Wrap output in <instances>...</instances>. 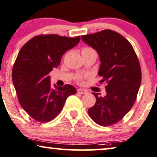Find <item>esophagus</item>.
<instances>
[{"label":"esophagus","instance_id":"34e87169","mask_svg":"<svg viewBox=\"0 0 157 157\" xmlns=\"http://www.w3.org/2000/svg\"><path fill=\"white\" fill-rule=\"evenodd\" d=\"M77 92L81 94H86L87 93H88V91H87L86 90L82 89V88H78V89H77Z\"/></svg>","mask_w":157,"mask_h":157}]
</instances>
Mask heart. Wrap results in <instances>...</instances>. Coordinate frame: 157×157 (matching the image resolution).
Masks as SVG:
<instances>
[{
    "label": "heart",
    "mask_w": 157,
    "mask_h": 157,
    "mask_svg": "<svg viewBox=\"0 0 157 157\" xmlns=\"http://www.w3.org/2000/svg\"><path fill=\"white\" fill-rule=\"evenodd\" d=\"M83 50H92V49H90V48H84Z\"/></svg>",
    "instance_id": "b5f03b06"
}]
</instances>
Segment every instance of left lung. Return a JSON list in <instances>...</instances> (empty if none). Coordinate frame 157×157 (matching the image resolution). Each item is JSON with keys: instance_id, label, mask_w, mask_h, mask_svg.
Segmentation results:
<instances>
[{"instance_id": "8db88e82", "label": "left lung", "mask_w": 157, "mask_h": 157, "mask_svg": "<svg viewBox=\"0 0 157 157\" xmlns=\"http://www.w3.org/2000/svg\"><path fill=\"white\" fill-rule=\"evenodd\" d=\"M99 56L101 82L107 83L106 94L93 93L96 101L88 109L92 120L101 126L118 123L135 104L141 83V69L131 44L111 30L81 36Z\"/></svg>"}]
</instances>
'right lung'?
<instances>
[{
    "mask_svg": "<svg viewBox=\"0 0 157 157\" xmlns=\"http://www.w3.org/2000/svg\"><path fill=\"white\" fill-rule=\"evenodd\" d=\"M80 40V36H36L19 52L12 69L13 84L21 107L36 121H50L61 111L67 98L76 94V88L71 85L59 87L54 84L52 88L48 74Z\"/></svg>",
    "mask_w": 157,
    "mask_h": 157,
    "instance_id": "add662e5",
    "label": "right lung"
}]
</instances>
